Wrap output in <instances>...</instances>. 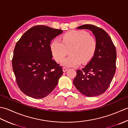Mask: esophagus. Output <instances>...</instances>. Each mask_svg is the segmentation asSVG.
Returning a JSON list of instances; mask_svg holds the SVG:
<instances>
[{"label":"esophagus","instance_id":"1","mask_svg":"<svg viewBox=\"0 0 128 128\" xmlns=\"http://www.w3.org/2000/svg\"><path fill=\"white\" fill-rule=\"evenodd\" d=\"M68 68H66V67H63V68H62V70H63V72H66L67 70H68Z\"/></svg>","mask_w":128,"mask_h":128}]
</instances>
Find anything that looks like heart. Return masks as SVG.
Masks as SVG:
<instances>
[{
	"instance_id": "b5f03b06",
	"label": "heart",
	"mask_w": 128,
	"mask_h": 128,
	"mask_svg": "<svg viewBox=\"0 0 128 128\" xmlns=\"http://www.w3.org/2000/svg\"><path fill=\"white\" fill-rule=\"evenodd\" d=\"M62 41L54 40L50 45V51L54 60L60 62L70 50V56L64 58L62 64L66 67L75 66L86 63L93 58L96 52L97 42L94 36L84 30H72L62 37Z\"/></svg>"
}]
</instances>
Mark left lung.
<instances>
[{
  "label": "left lung",
  "instance_id": "1",
  "mask_svg": "<svg viewBox=\"0 0 128 128\" xmlns=\"http://www.w3.org/2000/svg\"><path fill=\"white\" fill-rule=\"evenodd\" d=\"M78 28L91 31L96 37L97 46L89 63L81 70H76L73 83L85 96H99L108 89L115 74L116 59L115 46L110 35L98 27L86 24Z\"/></svg>",
  "mask_w": 128,
  "mask_h": 128
}]
</instances>
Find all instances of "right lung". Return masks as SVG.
Masks as SVG:
<instances>
[{
	"label": "right lung",
	"mask_w": 128,
	"mask_h": 128,
	"mask_svg": "<svg viewBox=\"0 0 128 128\" xmlns=\"http://www.w3.org/2000/svg\"><path fill=\"white\" fill-rule=\"evenodd\" d=\"M62 32L45 25L34 26L16 43L12 69L16 83L24 94L34 98H42L56 87L63 72L52 59L50 44Z\"/></svg>",
	"instance_id": "obj_1"
}]
</instances>
